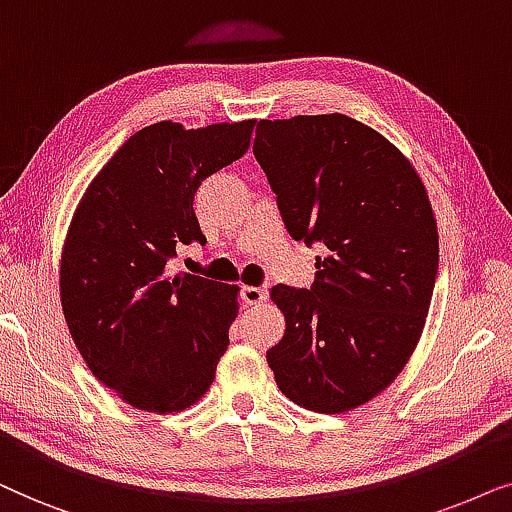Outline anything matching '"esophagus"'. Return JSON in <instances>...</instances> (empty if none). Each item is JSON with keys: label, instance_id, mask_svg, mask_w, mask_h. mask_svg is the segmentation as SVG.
I'll return each mask as SVG.
<instances>
[{"label": "esophagus", "instance_id": "obj_1", "mask_svg": "<svg viewBox=\"0 0 512 512\" xmlns=\"http://www.w3.org/2000/svg\"><path fill=\"white\" fill-rule=\"evenodd\" d=\"M267 295H269L267 285H260V288H255V285H243L241 290V297L245 304H262L264 299H267Z\"/></svg>", "mask_w": 512, "mask_h": 512}]
</instances>
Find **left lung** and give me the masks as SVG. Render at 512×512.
Listing matches in <instances>:
<instances>
[{
	"label": "left lung",
	"mask_w": 512,
	"mask_h": 512,
	"mask_svg": "<svg viewBox=\"0 0 512 512\" xmlns=\"http://www.w3.org/2000/svg\"><path fill=\"white\" fill-rule=\"evenodd\" d=\"M257 161L288 234L320 243L311 290L274 285L285 316L267 363L285 398L356 410L393 384L424 332L438 274V222L410 159L346 114L262 119Z\"/></svg>",
	"instance_id": "left-lung-1"
}]
</instances>
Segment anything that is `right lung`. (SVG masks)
I'll return each mask as SVG.
<instances>
[{"instance_id":"add662e5","label":"right lung","mask_w":512,"mask_h":512,"mask_svg":"<svg viewBox=\"0 0 512 512\" xmlns=\"http://www.w3.org/2000/svg\"><path fill=\"white\" fill-rule=\"evenodd\" d=\"M255 119L131 135L86 187L60 255V304L88 370L145 412L187 410L215 379L238 285L168 274L175 245L206 243L201 180L248 152Z\"/></svg>"}]
</instances>
